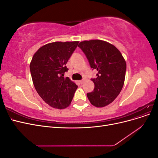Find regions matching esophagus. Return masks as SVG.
Instances as JSON below:
<instances>
[{
  "mask_svg": "<svg viewBox=\"0 0 158 158\" xmlns=\"http://www.w3.org/2000/svg\"><path fill=\"white\" fill-rule=\"evenodd\" d=\"M79 82L81 84H82L83 82H84V80H80L79 81Z\"/></svg>",
  "mask_w": 158,
  "mask_h": 158,
  "instance_id": "1",
  "label": "esophagus"
}]
</instances>
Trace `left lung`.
Masks as SVG:
<instances>
[{
  "mask_svg": "<svg viewBox=\"0 0 158 158\" xmlns=\"http://www.w3.org/2000/svg\"><path fill=\"white\" fill-rule=\"evenodd\" d=\"M78 47L88 60L96 78H92L95 88L87 93L90 103L103 107L112 103L120 94L125 82L127 64L121 52L112 44L102 40L80 42Z\"/></svg>",
  "mask_w": 158,
  "mask_h": 158,
  "instance_id": "8db88e82",
  "label": "left lung"
}]
</instances>
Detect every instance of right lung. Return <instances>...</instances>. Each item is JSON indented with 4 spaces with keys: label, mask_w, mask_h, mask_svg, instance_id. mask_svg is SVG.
Listing matches in <instances>:
<instances>
[{
    "label": "right lung",
    "mask_w": 158,
    "mask_h": 158,
    "mask_svg": "<svg viewBox=\"0 0 158 158\" xmlns=\"http://www.w3.org/2000/svg\"><path fill=\"white\" fill-rule=\"evenodd\" d=\"M79 41H56L45 45L33 55L30 65L33 85L44 101L52 107H67L78 85L64 78L66 63Z\"/></svg>",
    "instance_id": "obj_1"
}]
</instances>
